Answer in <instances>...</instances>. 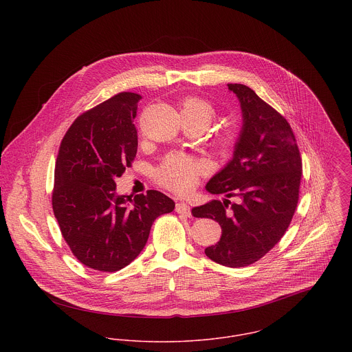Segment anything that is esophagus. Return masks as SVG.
<instances>
[{
    "mask_svg": "<svg viewBox=\"0 0 352 352\" xmlns=\"http://www.w3.org/2000/svg\"><path fill=\"white\" fill-rule=\"evenodd\" d=\"M176 211H177L179 214H182V215L191 217V208H190V206H188L187 203H184V201H179V203L176 204Z\"/></svg>",
    "mask_w": 352,
    "mask_h": 352,
    "instance_id": "obj_1",
    "label": "esophagus"
}]
</instances>
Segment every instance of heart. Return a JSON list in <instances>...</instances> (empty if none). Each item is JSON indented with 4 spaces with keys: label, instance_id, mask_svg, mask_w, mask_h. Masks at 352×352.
<instances>
[{
    "label": "heart",
    "instance_id": "1",
    "mask_svg": "<svg viewBox=\"0 0 352 352\" xmlns=\"http://www.w3.org/2000/svg\"><path fill=\"white\" fill-rule=\"evenodd\" d=\"M182 113L183 118L199 120L207 127L215 116V109L208 101L199 98H187L182 102ZM234 140L236 134L233 131H226L219 142L222 146L228 148L233 145ZM201 172L203 165L194 157L172 153L168 154L155 169V179L160 184L172 191L187 192L195 187Z\"/></svg>",
    "mask_w": 352,
    "mask_h": 352
}]
</instances>
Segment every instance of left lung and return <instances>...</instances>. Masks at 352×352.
Here are the masks:
<instances>
[{
  "label": "left lung",
  "instance_id": "obj_1",
  "mask_svg": "<svg viewBox=\"0 0 352 352\" xmlns=\"http://www.w3.org/2000/svg\"><path fill=\"white\" fill-rule=\"evenodd\" d=\"M240 101L243 127L233 158L215 173L206 190L225 195L192 208L197 218H211L222 236L204 250L212 261L245 267L271 251L287 230L300 197L302 160L289 122L250 87L228 84ZM239 198L232 204L229 197Z\"/></svg>",
  "mask_w": 352,
  "mask_h": 352
}]
</instances>
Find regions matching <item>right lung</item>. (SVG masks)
I'll return each mask as SVG.
<instances>
[{
	"mask_svg": "<svg viewBox=\"0 0 352 352\" xmlns=\"http://www.w3.org/2000/svg\"><path fill=\"white\" fill-rule=\"evenodd\" d=\"M141 96L122 92L80 115L66 131L55 164L52 210L73 254L87 267L115 272L146 245L154 219L175 201L160 191L116 194L137 154L133 123Z\"/></svg>",
	"mask_w": 352,
	"mask_h": 352,
	"instance_id": "1",
	"label": "right lung"
}]
</instances>
